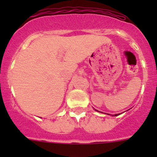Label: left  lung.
Instances as JSON below:
<instances>
[{"instance_id": "obj_1", "label": "left lung", "mask_w": 157, "mask_h": 157, "mask_svg": "<svg viewBox=\"0 0 157 157\" xmlns=\"http://www.w3.org/2000/svg\"><path fill=\"white\" fill-rule=\"evenodd\" d=\"M115 116H117V115H115Z\"/></svg>"}]
</instances>
